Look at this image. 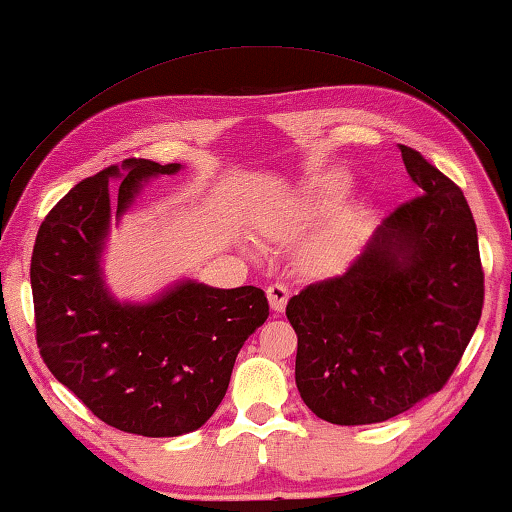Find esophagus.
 I'll list each match as a JSON object with an SVG mask.
<instances>
[{
    "label": "esophagus",
    "instance_id": "1",
    "mask_svg": "<svg viewBox=\"0 0 512 512\" xmlns=\"http://www.w3.org/2000/svg\"><path fill=\"white\" fill-rule=\"evenodd\" d=\"M266 296H268V302H271V309L277 311H284V307H287V300H289V287L280 280H275L273 284H268L266 289Z\"/></svg>",
    "mask_w": 512,
    "mask_h": 512
}]
</instances>
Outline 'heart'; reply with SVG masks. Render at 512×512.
Returning <instances> with one entry per match:
<instances>
[{"mask_svg":"<svg viewBox=\"0 0 512 512\" xmlns=\"http://www.w3.org/2000/svg\"><path fill=\"white\" fill-rule=\"evenodd\" d=\"M343 187H345L343 178L323 180L314 194V207L334 201V198L341 194ZM273 232H282V228H275ZM350 239H352V221L348 219V216H341V219H336L332 223V228H329L323 237L314 241V244L307 248L305 262L314 268H323V266L334 264L336 259L345 253V248L350 246Z\"/></svg>","mask_w":512,"mask_h":512,"instance_id":"1","label":"heart"}]
</instances>
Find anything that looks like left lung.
<instances>
[{
    "mask_svg": "<svg viewBox=\"0 0 512 512\" xmlns=\"http://www.w3.org/2000/svg\"><path fill=\"white\" fill-rule=\"evenodd\" d=\"M400 151L420 194L381 221L348 271L287 305L300 397L345 427L391 420L438 393L483 309L479 237L461 187L411 146Z\"/></svg>",
    "mask_w": 512,
    "mask_h": 512,
    "instance_id": "8db88e82",
    "label": "left lung"
}]
</instances>
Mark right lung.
<instances>
[{
    "label": "right lung",
    "mask_w": 512,
    "mask_h": 512,
    "mask_svg": "<svg viewBox=\"0 0 512 512\" xmlns=\"http://www.w3.org/2000/svg\"><path fill=\"white\" fill-rule=\"evenodd\" d=\"M180 164L128 158L69 189L42 221L31 255L40 357L110 427L149 438L194 431L228 391L232 366L268 318L262 289L183 280L146 305L117 302L101 275L110 214L142 183ZM121 177L115 199L109 178Z\"/></svg>",
    "instance_id": "right-lung-1"
}]
</instances>
